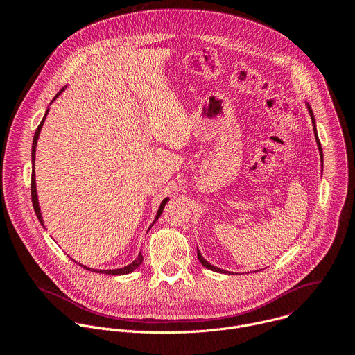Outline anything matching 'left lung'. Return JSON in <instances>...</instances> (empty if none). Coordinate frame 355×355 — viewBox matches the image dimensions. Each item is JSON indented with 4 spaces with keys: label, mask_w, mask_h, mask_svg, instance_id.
Here are the masks:
<instances>
[{
    "label": "left lung",
    "mask_w": 355,
    "mask_h": 355,
    "mask_svg": "<svg viewBox=\"0 0 355 355\" xmlns=\"http://www.w3.org/2000/svg\"><path fill=\"white\" fill-rule=\"evenodd\" d=\"M308 110H309V114H311V118H312V123H313V130H315V136H316V141H318V146H319V151H320V156H322V162H323V151H322V146H320V140H319V137H318V132H316V126H315V116H313V112H312V110H311V107H308ZM198 260L200 261V264L204 266V267H207L208 270H212V271H216V272H225L226 274V271H223V270H220V268H218V267H215V266H212V264H209L204 257L200 256V252H199V250H198Z\"/></svg>",
    "instance_id": "left-lung-1"
}]
</instances>
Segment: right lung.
<instances>
[{
  "label": "right lung",
  "mask_w": 355,
  "mask_h": 355,
  "mask_svg": "<svg viewBox=\"0 0 355 355\" xmlns=\"http://www.w3.org/2000/svg\"><path fill=\"white\" fill-rule=\"evenodd\" d=\"M63 89H64V88H63ZM58 95H59V94H58ZM58 95H56V96H58ZM46 115H47V112H46ZM46 115H44V118L42 119V122H40V125L37 126V129H36V132H35V136H33V143H32V162H33V164H35L36 143H37L39 133H40V129H42V126H43V122H44V119H46ZM31 196H32V204H33L35 214H36V216H37L39 222L43 225V219H42V215H40V208H39V204H37V195H36L35 170H33V173H32V181H31ZM167 200H168V198H166V199L162 202V205H160V208H159V212H157L156 219H159V218H160V215L163 214V209H164V207H166V204H167ZM141 263H143V256H141V252H139L137 259H136L132 264H129V266H126V267H123V268H118V270H92V268H87V267H84V266H81V264H80V266H81L83 268H85V270L94 271V272H103V274H110V275H123V274H129V272H132L133 270H136Z\"/></svg>",
  "instance_id": "right-lung-1"
}]
</instances>
